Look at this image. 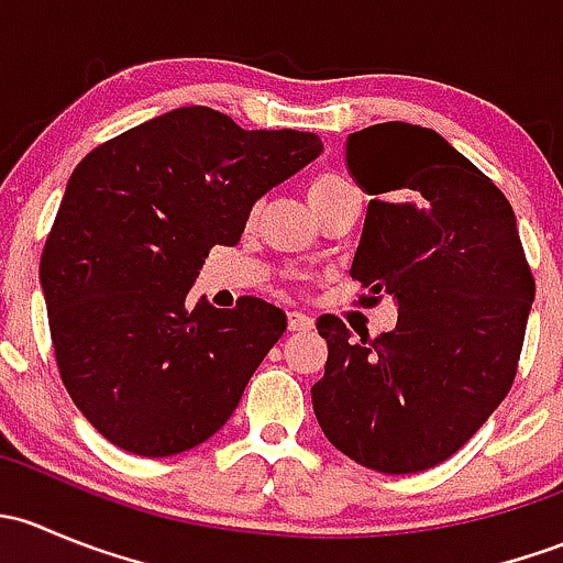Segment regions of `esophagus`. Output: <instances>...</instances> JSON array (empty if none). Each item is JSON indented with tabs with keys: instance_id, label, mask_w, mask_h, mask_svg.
Returning a JSON list of instances; mask_svg holds the SVG:
<instances>
[{
	"instance_id": "1",
	"label": "esophagus",
	"mask_w": 563,
	"mask_h": 563,
	"mask_svg": "<svg viewBox=\"0 0 563 563\" xmlns=\"http://www.w3.org/2000/svg\"><path fill=\"white\" fill-rule=\"evenodd\" d=\"M288 329L291 332H308V329H313V318L294 310V313H288Z\"/></svg>"
}]
</instances>
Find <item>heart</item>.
<instances>
[{"label": "heart", "instance_id": "obj_1", "mask_svg": "<svg viewBox=\"0 0 563 563\" xmlns=\"http://www.w3.org/2000/svg\"><path fill=\"white\" fill-rule=\"evenodd\" d=\"M345 190H354V187H351L343 176L334 174V172H318L310 176V181H308V201H310V207L318 212L323 203H329L332 198L343 196Z\"/></svg>", "mask_w": 563, "mask_h": 563}]
</instances>
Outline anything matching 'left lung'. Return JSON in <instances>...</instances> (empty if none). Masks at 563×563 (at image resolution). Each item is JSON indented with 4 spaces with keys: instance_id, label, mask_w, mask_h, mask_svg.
Returning a JSON list of instances; mask_svg holds the SVG:
<instances>
[{
    "instance_id": "1",
    "label": "left lung",
    "mask_w": 563,
    "mask_h": 563,
    "mask_svg": "<svg viewBox=\"0 0 563 563\" xmlns=\"http://www.w3.org/2000/svg\"><path fill=\"white\" fill-rule=\"evenodd\" d=\"M345 161L373 196L351 277L362 308L395 299L397 327L356 340L318 318L313 411L343 455L413 474L455 455L512 389L537 286L504 192L435 130L373 124Z\"/></svg>"
}]
</instances>
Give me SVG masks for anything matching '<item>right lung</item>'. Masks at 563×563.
Returning <instances> with one entry per match:
<instances>
[{"instance_id":"obj_1","label":"right lung","mask_w":563,"mask_h":563,"mask_svg":"<svg viewBox=\"0 0 563 563\" xmlns=\"http://www.w3.org/2000/svg\"><path fill=\"white\" fill-rule=\"evenodd\" d=\"M321 150L313 133L187 106L78 163L40 283L62 384L113 446L179 455L229 422L286 313L258 297L187 310V291L209 250L234 247L253 203Z\"/></svg>"}]
</instances>
